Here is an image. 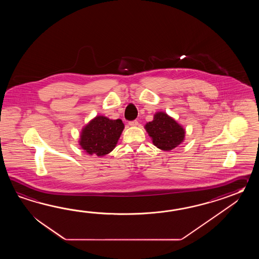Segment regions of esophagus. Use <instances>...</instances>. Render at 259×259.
I'll return each mask as SVG.
<instances>
[{
    "label": "esophagus",
    "instance_id": "34e87169",
    "mask_svg": "<svg viewBox=\"0 0 259 259\" xmlns=\"http://www.w3.org/2000/svg\"><path fill=\"white\" fill-rule=\"evenodd\" d=\"M128 125H130V126H132V127H136V126H138V125H139V122H138L137 120H133V121H130L128 122Z\"/></svg>",
    "mask_w": 259,
    "mask_h": 259
}]
</instances>
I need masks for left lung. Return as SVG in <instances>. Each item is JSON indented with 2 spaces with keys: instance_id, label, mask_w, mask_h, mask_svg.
<instances>
[{
  "instance_id": "obj_1",
  "label": "left lung",
  "mask_w": 259,
  "mask_h": 259,
  "mask_svg": "<svg viewBox=\"0 0 259 259\" xmlns=\"http://www.w3.org/2000/svg\"><path fill=\"white\" fill-rule=\"evenodd\" d=\"M154 146L163 151H170L182 144L185 137V130L181 124L165 112H157L153 121L145 126Z\"/></svg>"
}]
</instances>
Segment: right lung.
Returning <instances> with one entry per match:
<instances>
[{
    "label": "right lung",
    "instance_id": "right-lung-1",
    "mask_svg": "<svg viewBox=\"0 0 259 259\" xmlns=\"http://www.w3.org/2000/svg\"><path fill=\"white\" fill-rule=\"evenodd\" d=\"M123 130L121 119L112 120L106 116H95L83 127L79 145L90 155L104 156L116 147Z\"/></svg>",
    "mask_w": 259,
    "mask_h": 259
}]
</instances>
